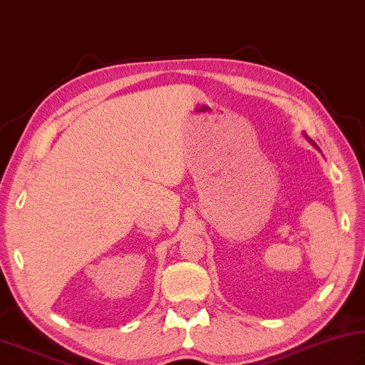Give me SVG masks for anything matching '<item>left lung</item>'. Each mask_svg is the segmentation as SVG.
Masks as SVG:
<instances>
[{"mask_svg":"<svg viewBox=\"0 0 365 365\" xmlns=\"http://www.w3.org/2000/svg\"><path fill=\"white\" fill-rule=\"evenodd\" d=\"M311 143H312V140H311ZM312 144H314V143H312ZM314 145H316V144H314ZM316 147H317V145H316Z\"/></svg>","mask_w":365,"mask_h":365,"instance_id":"1","label":"left lung"}]
</instances>
